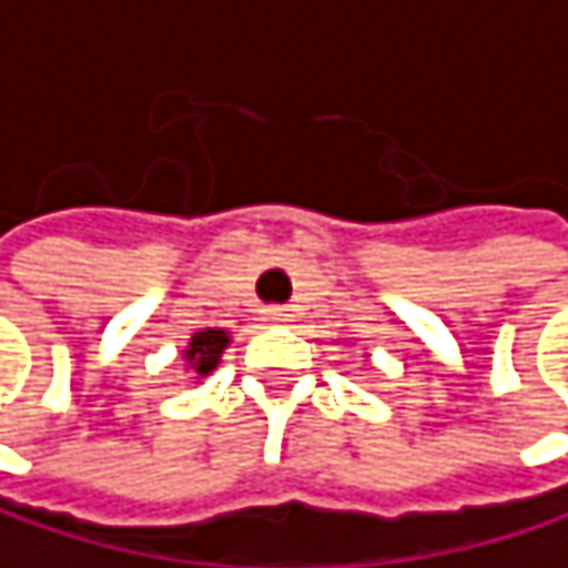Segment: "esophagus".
<instances>
[{
    "mask_svg": "<svg viewBox=\"0 0 568 568\" xmlns=\"http://www.w3.org/2000/svg\"><path fill=\"white\" fill-rule=\"evenodd\" d=\"M262 316H265L268 323H286V320H290V310H286V306H265Z\"/></svg>",
    "mask_w": 568,
    "mask_h": 568,
    "instance_id": "obj_1",
    "label": "esophagus"
}]
</instances>
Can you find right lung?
<instances>
[{"instance_id":"right-lung-1","label":"right lung","mask_w":568,"mask_h":568,"mask_svg":"<svg viewBox=\"0 0 568 568\" xmlns=\"http://www.w3.org/2000/svg\"><path fill=\"white\" fill-rule=\"evenodd\" d=\"M225 343H229V336H225L222 329L195 333L192 343H189V349H185V363L192 366V373H195V376H209V373L215 369V363H219Z\"/></svg>"}]
</instances>
